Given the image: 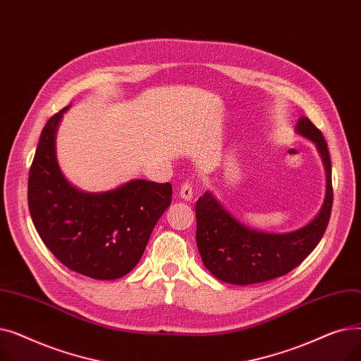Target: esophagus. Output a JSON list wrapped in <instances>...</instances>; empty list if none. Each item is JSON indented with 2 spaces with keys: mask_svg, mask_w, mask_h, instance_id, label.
<instances>
[{
  "mask_svg": "<svg viewBox=\"0 0 361 361\" xmlns=\"http://www.w3.org/2000/svg\"><path fill=\"white\" fill-rule=\"evenodd\" d=\"M180 197L187 200V202H190L193 199V188H192L190 183L181 184V187H180Z\"/></svg>",
  "mask_w": 361,
  "mask_h": 361,
  "instance_id": "1",
  "label": "esophagus"
}]
</instances>
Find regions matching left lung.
<instances>
[{
  "label": "left lung",
  "mask_w": 361,
  "mask_h": 361,
  "mask_svg": "<svg viewBox=\"0 0 361 361\" xmlns=\"http://www.w3.org/2000/svg\"><path fill=\"white\" fill-rule=\"evenodd\" d=\"M295 131L316 145L326 171V195L319 214L295 231L264 233L241 224L211 192H206L196 202V243L206 269L219 281L249 286L286 275L297 268L324 237L334 200L328 145L307 117L298 120Z\"/></svg>",
  "instance_id": "left-lung-1"
}]
</instances>
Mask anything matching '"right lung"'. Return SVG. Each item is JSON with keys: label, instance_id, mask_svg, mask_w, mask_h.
Segmentation results:
<instances>
[{"label": "right lung", "instance_id": "right-lung-1", "mask_svg": "<svg viewBox=\"0 0 361 361\" xmlns=\"http://www.w3.org/2000/svg\"><path fill=\"white\" fill-rule=\"evenodd\" d=\"M66 106L45 124L29 171L27 203L35 228L63 264L93 279L127 275L139 263L154 226L171 204L169 183L130 180L87 193L61 173L56 128Z\"/></svg>", "mask_w": 361, "mask_h": 361}]
</instances>
